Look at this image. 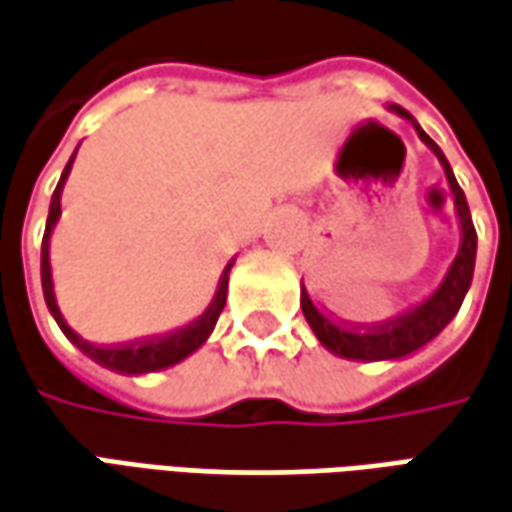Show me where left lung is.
<instances>
[{"mask_svg":"<svg viewBox=\"0 0 512 512\" xmlns=\"http://www.w3.org/2000/svg\"><path fill=\"white\" fill-rule=\"evenodd\" d=\"M387 108L401 116V119H407L415 128V133H418V139L438 155L440 167H443L446 181H449L451 197H454V214H457V222H460V250H457L454 262L446 270V278L440 281V287L429 298L410 306L404 315L393 317V320H387L382 326H370V329L343 326V323L326 317L317 309L315 301L309 298V292L301 284L303 317L312 326L320 345L329 348L331 354H337V357L343 359H354V362H384V359L396 362V359L410 357L415 351H421L424 345L432 343L440 331L454 320V315L460 312L465 292H468L471 278H474V262H477V231H474V222H471V211H468V203H465L463 189H460V183L454 178L446 155H443L438 144L426 136L415 116L407 114L401 105H387Z\"/></svg>","mask_w":512,"mask_h":512,"instance_id":"obj_1","label":"left lung"}]
</instances>
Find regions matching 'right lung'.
Here are the masks:
<instances>
[{
	"instance_id": "obj_1",
	"label": "right lung",
	"mask_w": 512,
	"mask_h": 512,
	"mask_svg": "<svg viewBox=\"0 0 512 512\" xmlns=\"http://www.w3.org/2000/svg\"><path fill=\"white\" fill-rule=\"evenodd\" d=\"M74 155H77V150L72 153L69 164L63 169L61 181L55 186V195H52V203H49L47 231H44V242H41V287H44V301H47L49 312H52L55 323H58L63 334H66V340L72 345H77L88 359H94L102 368L114 370V373H125V376H142V373H155V370L172 368V365H178L181 359L192 357L197 348L206 345V340L211 337V331L217 326V317H220L222 306H225V298H228V273H231L234 262L222 270L217 292H214V298H211V303L206 306V312L200 317H195L192 323L181 326V329L161 334V337L133 340V343L125 345H94L88 343V340H83V337L66 323V317H63L61 309H58L55 281H52V264H49V239H52V231H55V225L61 220L63 183H66L69 172H72Z\"/></svg>"
}]
</instances>
